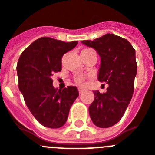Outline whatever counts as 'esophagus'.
I'll use <instances>...</instances> for the list:
<instances>
[{
	"label": "esophagus",
	"mask_w": 155,
	"mask_h": 155,
	"mask_svg": "<svg viewBox=\"0 0 155 155\" xmlns=\"http://www.w3.org/2000/svg\"><path fill=\"white\" fill-rule=\"evenodd\" d=\"M84 91V89H82V88H79V93L81 94V93H83Z\"/></svg>",
	"instance_id": "1"
}]
</instances>
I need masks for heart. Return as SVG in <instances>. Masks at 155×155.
I'll return each mask as SVG.
<instances>
[{
    "instance_id": "b5f03b06",
    "label": "heart",
    "mask_w": 155,
    "mask_h": 155,
    "mask_svg": "<svg viewBox=\"0 0 155 155\" xmlns=\"http://www.w3.org/2000/svg\"><path fill=\"white\" fill-rule=\"evenodd\" d=\"M87 49H84V50H87ZM76 82H77L78 84H84V77H82V76H79V77L76 78Z\"/></svg>"
}]
</instances>
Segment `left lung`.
Returning <instances> with one entry per match:
<instances>
[{
  "mask_svg": "<svg viewBox=\"0 0 155 155\" xmlns=\"http://www.w3.org/2000/svg\"><path fill=\"white\" fill-rule=\"evenodd\" d=\"M82 42L99 54L101 67L97 79L109 84L106 93L94 91L90 117L97 127L110 128L120 120L132 99L137 72L136 51L128 40L114 34Z\"/></svg>",
  "mask_w": 155,
  "mask_h": 155,
  "instance_id": "8db88e82",
  "label": "left lung"
}]
</instances>
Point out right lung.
Instances as JSON below:
<instances>
[{
	"label": "right lung",
	"mask_w": 155,
	"mask_h": 155,
	"mask_svg": "<svg viewBox=\"0 0 155 155\" xmlns=\"http://www.w3.org/2000/svg\"><path fill=\"white\" fill-rule=\"evenodd\" d=\"M77 44V41L41 37L26 48L18 61L19 91L32 115L46 128H58L65 124L70 108L79 96L76 87L58 90L51 79L54 72L61 71L64 54Z\"/></svg>",
	"instance_id": "obj_1"
}]
</instances>
